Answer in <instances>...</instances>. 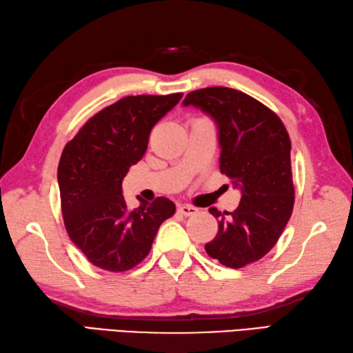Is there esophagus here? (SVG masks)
Returning <instances> with one entry per match:
<instances>
[{
  "instance_id": "34e87169",
  "label": "esophagus",
  "mask_w": 353,
  "mask_h": 353,
  "mask_svg": "<svg viewBox=\"0 0 353 353\" xmlns=\"http://www.w3.org/2000/svg\"><path fill=\"white\" fill-rule=\"evenodd\" d=\"M178 212L184 214V216H193V214L198 213V208L190 205V204H181L178 207Z\"/></svg>"
}]
</instances>
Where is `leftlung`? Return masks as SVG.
<instances>
[{"instance_id":"1","label":"left lung","mask_w":353,"mask_h":353,"mask_svg":"<svg viewBox=\"0 0 353 353\" xmlns=\"http://www.w3.org/2000/svg\"><path fill=\"white\" fill-rule=\"evenodd\" d=\"M193 105L218 125L221 174L242 192L234 212L221 213L218 234L205 243L207 254L228 268H242L276 245L294 207L291 140L282 120L245 92L225 86L192 91Z\"/></svg>"}]
</instances>
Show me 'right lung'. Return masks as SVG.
I'll use <instances>...</instances> for the list:
<instances>
[{
  "label": "right lung",
  "mask_w": 353,
  "mask_h": 353,
  "mask_svg": "<svg viewBox=\"0 0 353 353\" xmlns=\"http://www.w3.org/2000/svg\"><path fill=\"white\" fill-rule=\"evenodd\" d=\"M183 92L128 96L103 108L62 150L57 181L71 242L97 268L123 272L145 259L158 228L175 213L170 199L128 210L121 181L148 149L149 134Z\"/></svg>",
  "instance_id": "add662e5"
}]
</instances>
